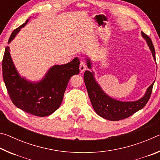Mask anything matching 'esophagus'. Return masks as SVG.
<instances>
[{
  "label": "esophagus",
  "mask_w": 160,
  "mask_h": 160,
  "mask_svg": "<svg viewBox=\"0 0 160 160\" xmlns=\"http://www.w3.org/2000/svg\"><path fill=\"white\" fill-rule=\"evenodd\" d=\"M86 70V64L84 61H81L80 63V72H83Z\"/></svg>",
  "instance_id": "34e87169"
}]
</instances>
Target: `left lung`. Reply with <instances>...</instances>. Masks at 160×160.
<instances>
[{"instance_id":"obj_1","label":"left lung","mask_w":160,"mask_h":160,"mask_svg":"<svg viewBox=\"0 0 160 160\" xmlns=\"http://www.w3.org/2000/svg\"><path fill=\"white\" fill-rule=\"evenodd\" d=\"M141 33L151 50L154 60L156 61L155 51L152 42L148 35L142 32ZM87 64L89 68H91V61L89 58L87 59ZM84 81L94 111L101 117L109 121H119L126 118L138 111L142 109L150 99L155 82L152 83L147 89L145 95L140 99L135 102H121L109 97L102 90L94 79L93 72H91L89 70H86L84 73Z\"/></svg>"}]
</instances>
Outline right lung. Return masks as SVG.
I'll use <instances>...</instances> for the list:
<instances>
[{"instance_id":"right-lung-1","label":"right lung","mask_w":160,"mask_h":160,"mask_svg":"<svg viewBox=\"0 0 160 160\" xmlns=\"http://www.w3.org/2000/svg\"><path fill=\"white\" fill-rule=\"evenodd\" d=\"M28 21V19L12 32L8 43ZM79 65L80 61L76 57L66 64L51 67L39 82H29L18 74L10 56V48L6 47L2 62V77L13 104L24 112L43 117L49 116L60 107L70 78L79 73Z\"/></svg>"}]
</instances>
